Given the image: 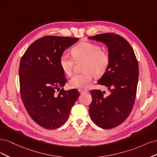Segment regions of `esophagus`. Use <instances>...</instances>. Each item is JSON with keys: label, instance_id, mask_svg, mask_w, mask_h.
I'll list each match as a JSON object with an SVG mask.
<instances>
[{"label": "esophagus", "instance_id": "1", "mask_svg": "<svg viewBox=\"0 0 157 157\" xmlns=\"http://www.w3.org/2000/svg\"><path fill=\"white\" fill-rule=\"evenodd\" d=\"M79 92L80 93V94H87V93H88V90H81V89H80L79 90Z\"/></svg>", "mask_w": 157, "mask_h": 157}]
</instances>
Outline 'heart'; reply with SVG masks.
<instances>
[{"label": "heart", "mask_w": 157, "mask_h": 157, "mask_svg": "<svg viewBox=\"0 0 157 157\" xmlns=\"http://www.w3.org/2000/svg\"><path fill=\"white\" fill-rule=\"evenodd\" d=\"M76 61L85 60L83 73L74 75L69 80V86L73 88H86L92 81L93 74L97 77L103 75L107 71L110 57L108 52L101 50V46L91 42H80L71 49ZM69 55L60 56L59 65L63 72L68 75L72 73L75 60Z\"/></svg>", "instance_id": "obj_1"}]
</instances>
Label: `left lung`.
I'll use <instances>...</instances> for the list:
<instances>
[{
    "mask_svg": "<svg viewBox=\"0 0 157 157\" xmlns=\"http://www.w3.org/2000/svg\"><path fill=\"white\" fill-rule=\"evenodd\" d=\"M88 39L105 44L110 57L109 67L98 82L107 87L110 94L105 96L101 90H91L92 101L89 107L95 124L110 129L122 124L132 110L139 77L138 63L132 46L120 35L102 33Z\"/></svg>",
    "mask_w": 157,
    "mask_h": 157,
    "instance_id": "8db88e82",
    "label": "left lung"
}]
</instances>
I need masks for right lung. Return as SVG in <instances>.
I'll use <instances>...</instances> for the list:
<instances>
[{"instance_id":"1","label":"right lung","mask_w":157,"mask_h":157,"mask_svg":"<svg viewBox=\"0 0 157 157\" xmlns=\"http://www.w3.org/2000/svg\"><path fill=\"white\" fill-rule=\"evenodd\" d=\"M78 38L46 36L35 40L25 51L19 68L21 98L27 113L39 126L56 129L67 121L80 94L77 89L56 90L67 82L59 65L63 52Z\"/></svg>"}]
</instances>
